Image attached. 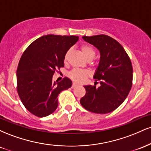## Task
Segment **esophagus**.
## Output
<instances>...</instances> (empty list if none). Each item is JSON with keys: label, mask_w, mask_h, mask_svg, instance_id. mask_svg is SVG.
<instances>
[{"label": "esophagus", "mask_w": 151, "mask_h": 151, "mask_svg": "<svg viewBox=\"0 0 151 151\" xmlns=\"http://www.w3.org/2000/svg\"><path fill=\"white\" fill-rule=\"evenodd\" d=\"M78 86L77 84H76V83H73L72 85V88H75L76 86Z\"/></svg>", "instance_id": "34e87169"}]
</instances>
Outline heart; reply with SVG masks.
Returning a JSON list of instances; mask_svg holds the SVG:
<instances>
[{
  "label": "heart",
  "mask_w": 151,
  "mask_h": 151,
  "mask_svg": "<svg viewBox=\"0 0 151 151\" xmlns=\"http://www.w3.org/2000/svg\"><path fill=\"white\" fill-rule=\"evenodd\" d=\"M80 51L84 55V58L86 60H92L95 56V51L91 47V46L88 45H82L80 47ZM70 55V51H67V52L65 54V59H64V62H67L68 60L69 56ZM90 75V72L88 70H72L71 72H69L68 77L72 79V81H75V82H83Z\"/></svg>",
  "instance_id": "1"
}]
</instances>
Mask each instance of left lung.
Here are the masks:
<instances>
[{
    "label": "left lung",
    "instance_id": "left-lung-1",
    "mask_svg": "<svg viewBox=\"0 0 151 151\" xmlns=\"http://www.w3.org/2000/svg\"><path fill=\"white\" fill-rule=\"evenodd\" d=\"M100 52V61L93 78L100 86L86 85L81 106L89 111L107 114L113 111L127 97L132 86L133 67L129 55L116 40L105 35L83 36Z\"/></svg>",
    "mask_w": 151,
    "mask_h": 151
}]
</instances>
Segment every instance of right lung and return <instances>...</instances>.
Segmentation results:
<instances>
[{
    "mask_svg": "<svg viewBox=\"0 0 151 151\" xmlns=\"http://www.w3.org/2000/svg\"><path fill=\"white\" fill-rule=\"evenodd\" d=\"M79 40L78 36L47 35L39 37L22 54L17 69V91L27 111L45 117L58 108V96L72 86L65 77L52 81L57 70L64 67L65 54Z\"/></svg>",
    "mask_w": 151,
    "mask_h": 151,
    "instance_id": "obj_1",
    "label": "right lung"
}]
</instances>
